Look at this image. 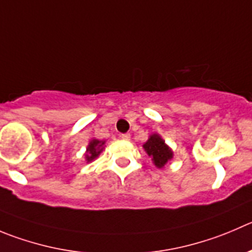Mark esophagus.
I'll return each instance as SVG.
<instances>
[{"instance_id": "esophagus-1", "label": "esophagus", "mask_w": 252, "mask_h": 252, "mask_svg": "<svg viewBox=\"0 0 252 252\" xmlns=\"http://www.w3.org/2000/svg\"><path fill=\"white\" fill-rule=\"evenodd\" d=\"M120 137H121L122 140H125V141H128L131 138V135H130V133H122Z\"/></svg>"}]
</instances>
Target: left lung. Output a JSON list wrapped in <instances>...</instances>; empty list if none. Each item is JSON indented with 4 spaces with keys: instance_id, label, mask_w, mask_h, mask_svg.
I'll list each match as a JSON object with an SVG mask.
<instances>
[{
    "instance_id": "8db88e82",
    "label": "left lung",
    "mask_w": 252,
    "mask_h": 252,
    "mask_svg": "<svg viewBox=\"0 0 252 252\" xmlns=\"http://www.w3.org/2000/svg\"><path fill=\"white\" fill-rule=\"evenodd\" d=\"M143 148L148 153V156L152 158L153 163L158 168H162L173 157V153L169 150L168 146L164 143V141L159 136L156 135V133L150 136L147 142L143 145Z\"/></svg>"
}]
</instances>
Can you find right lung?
<instances>
[{
	"label": "right lung",
	"instance_id": "1",
	"mask_svg": "<svg viewBox=\"0 0 252 252\" xmlns=\"http://www.w3.org/2000/svg\"><path fill=\"white\" fill-rule=\"evenodd\" d=\"M104 143L105 142H102V141H99V140H93L92 142H90L85 155L86 160H88V162H92L93 159H95V158L100 155V152L102 151V145H104Z\"/></svg>",
	"mask_w": 252,
	"mask_h": 252
}]
</instances>
